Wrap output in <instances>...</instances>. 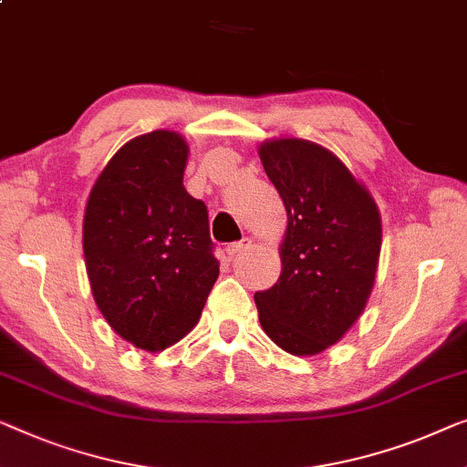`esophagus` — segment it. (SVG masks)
Here are the masks:
<instances>
[{"label": "esophagus", "instance_id": "esophagus-1", "mask_svg": "<svg viewBox=\"0 0 467 467\" xmlns=\"http://www.w3.org/2000/svg\"><path fill=\"white\" fill-rule=\"evenodd\" d=\"M250 246H253V240H250V238H242L240 242H234V244H229L227 246L229 259H234V256H238L240 253H244V250H248Z\"/></svg>", "mask_w": 467, "mask_h": 467}]
</instances>
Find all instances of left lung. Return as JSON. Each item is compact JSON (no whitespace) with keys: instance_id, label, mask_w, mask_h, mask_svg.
Listing matches in <instances>:
<instances>
[{"instance_id":"obj_1","label":"left lung","mask_w":467,"mask_h":467,"mask_svg":"<svg viewBox=\"0 0 467 467\" xmlns=\"http://www.w3.org/2000/svg\"><path fill=\"white\" fill-rule=\"evenodd\" d=\"M259 155L288 214L280 278L254 293L261 327L288 354H320L367 306L381 250L379 211L320 145L280 139L263 143Z\"/></svg>"}]
</instances>
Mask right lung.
<instances>
[{
    "label": "right lung",
    "mask_w": 467,
    "mask_h": 467,
    "mask_svg": "<svg viewBox=\"0 0 467 467\" xmlns=\"http://www.w3.org/2000/svg\"><path fill=\"white\" fill-rule=\"evenodd\" d=\"M187 151L171 130L128 140L86 204L94 301L119 337L147 351L183 339L219 278L206 204L183 187Z\"/></svg>",
    "instance_id": "add662e5"
}]
</instances>
